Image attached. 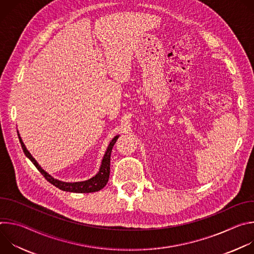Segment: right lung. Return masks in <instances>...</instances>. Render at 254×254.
I'll list each match as a JSON object with an SVG mask.
<instances>
[{"mask_svg":"<svg viewBox=\"0 0 254 254\" xmlns=\"http://www.w3.org/2000/svg\"><path fill=\"white\" fill-rule=\"evenodd\" d=\"M18 136L19 140L22 146L23 152L25 153L26 157L30 159V161L35 165V167L38 169V171L45 177V179L48 181L49 183H51L53 186L56 188L65 191V192H73V193H92V192H97L101 190L108 182V179H110V171H111V154L113 151V148L115 146L116 141L118 140L120 135H116L112 141L108 144V147L106 149V152L102 158L101 165L99 168V171L95 176L92 178L86 180V181H81V182H73V183H69V182H63V181H59L55 178H53L51 175H49L47 172H45L39 164L36 162V160L32 157V155L29 153V151L26 149L25 144L19 134L18 131Z\"/></svg>","mask_w":254,"mask_h":254,"instance_id":"1","label":"right lung"}]
</instances>
